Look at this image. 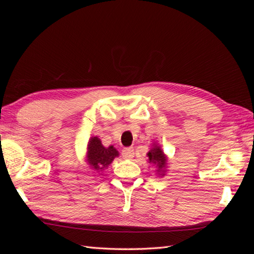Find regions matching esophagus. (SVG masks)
Masks as SVG:
<instances>
[{"instance_id": "34e87169", "label": "esophagus", "mask_w": 254, "mask_h": 254, "mask_svg": "<svg viewBox=\"0 0 254 254\" xmlns=\"http://www.w3.org/2000/svg\"><path fill=\"white\" fill-rule=\"evenodd\" d=\"M133 155H134V150L132 147H126L122 151V156L125 159H131L133 158Z\"/></svg>"}]
</instances>
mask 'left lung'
Returning <instances> with one entry per match:
<instances>
[{
  "mask_svg": "<svg viewBox=\"0 0 254 254\" xmlns=\"http://www.w3.org/2000/svg\"><path fill=\"white\" fill-rule=\"evenodd\" d=\"M148 160L150 163H153V164H158L159 166V171L161 170V168H163L165 166V162H166V158L165 156L163 155L162 150H161L160 147H158V146H155L148 153Z\"/></svg>",
  "mask_w": 254,
  "mask_h": 254,
  "instance_id": "8db88e82",
  "label": "left lung"
}]
</instances>
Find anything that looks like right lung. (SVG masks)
Here are the masks:
<instances>
[{"instance_id": "1", "label": "right lung", "mask_w": 254, "mask_h": 254, "mask_svg": "<svg viewBox=\"0 0 254 254\" xmlns=\"http://www.w3.org/2000/svg\"><path fill=\"white\" fill-rule=\"evenodd\" d=\"M118 156L119 152L113 146H109L108 148H105L98 137H91L88 145V161L91 167L94 168L95 171L104 170Z\"/></svg>"}]
</instances>
